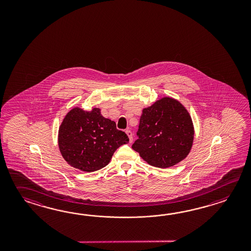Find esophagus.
I'll return each mask as SVG.
<instances>
[{
	"label": "esophagus",
	"mask_w": 251,
	"mask_h": 251,
	"mask_svg": "<svg viewBox=\"0 0 251 251\" xmlns=\"http://www.w3.org/2000/svg\"><path fill=\"white\" fill-rule=\"evenodd\" d=\"M126 134L128 135V137H129V142H130V143H132V142H133V133H132L130 130H126Z\"/></svg>",
	"instance_id": "esophagus-1"
}]
</instances>
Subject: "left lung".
<instances>
[{
    "mask_svg": "<svg viewBox=\"0 0 251 251\" xmlns=\"http://www.w3.org/2000/svg\"><path fill=\"white\" fill-rule=\"evenodd\" d=\"M132 145L150 165L165 169L187 157L194 140L192 119L180 102L162 98L143 109Z\"/></svg>",
    "mask_w": 251,
    "mask_h": 251,
    "instance_id": "obj_1",
    "label": "left lung"
}]
</instances>
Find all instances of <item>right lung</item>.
<instances>
[{
    "instance_id": "1",
    "label": "right lung",
    "mask_w": 251,
    "mask_h": 251,
    "mask_svg": "<svg viewBox=\"0 0 251 251\" xmlns=\"http://www.w3.org/2000/svg\"><path fill=\"white\" fill-rule=\"evenodd\" d=\"M129 142L127 134L105 118L100 109L75 107L59 127V150L67 163L86 172L107 166L118 147Z\"/></svg>"
}]
</instances>
